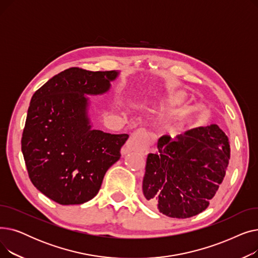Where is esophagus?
<instances>
[{"instance_id": "esophagus-1", "label": "esophagus", "mask_w": 258, "mask_h": 258, "mask_svg": "<svg viewBox=\"0 0 258 258\" xmlns=\"http://www.w3.org/2000/svg\"><path fill=\"white\" fill-rule=\"evenodd\" d=\"M150 147V139H148V135L144 130H137L134 132L130 139L125 142V144L122 147V154H128L133 151H147Z\"/></svg>"}]
</instances>
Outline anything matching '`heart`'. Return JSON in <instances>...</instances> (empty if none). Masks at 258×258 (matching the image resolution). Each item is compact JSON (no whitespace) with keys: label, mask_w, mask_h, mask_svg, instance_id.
I'll return each mask as SVG.
<instances>
[{"label":"heart","mask_w":258,"mask_h":258,"mask_svg":"<svg viewBox=\"0 0 258 258\" xmlns=\"http://www.w3.org/2000/svg\"><path fill=\"white\" fill-rule=\"evenodd\" d=\"M184 99H185V94L184 93H178V94L173 95L172 97H170L168 99V103L171 104V105L180 104V103H182L184 101Z\"/></svg>","instance_id":"heart-1"}]
</instances>
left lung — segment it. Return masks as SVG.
<instances>
[{
  "mask_svg": "<svg viewBox=\"0 0 258 258\" xmlns=\"http://www.w3.org/2000/svg\"><path fill=\"white\" fill-rule=\"evenodd\" d=\"M148 154L143 178L146 204L169 218L187 219L204 211L222 184L230 160L226 134L216 124L158 140Z\"/></svg>",
  "mask_w": 258,
  "mask_h": 258,
  "instance_id": "1",
  "label": "left lung"
}]
</instances>
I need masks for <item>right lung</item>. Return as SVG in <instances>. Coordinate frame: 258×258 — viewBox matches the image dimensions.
I'll list each match as a JSON object with an SVG mask.
<instances>
[{
  "mask_svg": "<svg viewBox=\"0 0 258 258\" xmlns=\"http://www.w3.org/2000/svg\"><path fill=\"white\" fill-rule=\"evenodd\" d=\"M117 76V71L70 68L31 98L22 136L25 164L32 184L60 205L92 200L106 170L120 159L128 135L93 130L86 96L105 93Z\"/></svg>",
  "mask_w": 258,
  "mask_h": 258,
  "instance_id": "add662e5",
  "label": "right lung"
}]
</instances>
